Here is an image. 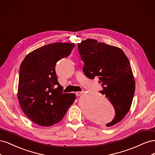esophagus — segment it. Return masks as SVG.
I'll list each match as a JSON object with an SVG mask.
<instances>
[{
  "instance_id": "esophagus-1",
  "label": "esophagus",
  "mask_w": 155,
  "mask_h": 155,
  "mask_svg": "<svg viewBox=\"0 0 155 155\" xmlns=\"http://www.w3.org/2000/svg\"><path fill=\"white\" fill-rule=\"evenodd\" d=\"M83 91H79V92H76V95L77 96H79L80 95H81V94H83Z\"/></svg>"
}]
</instances>
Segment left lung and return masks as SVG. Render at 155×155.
I'll return each instance as SVG.
<instances>
[{"label":"left lung","mask_w":155,"mask_h":155,"mask_svg":"<svg viewBox=\"0 0 155 155\" xmlns=\"http://www.w3.org/2000/svg\"><path fill=\"white\" fill-rule=\"evenodd\" d=\"M78 51L84 62L83 71L89 79L98 76L100 92L114 106L116 115L110 127L122 120L132 104L135 81L129 61L123 50L116 46L87 39L78 43Z\"/></svg>","instance_id":"left-lung-1"}]
</instances>
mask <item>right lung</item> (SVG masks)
<instances>
[{"label":"right lung","instance_id":"add662e5","mask_svg":"<svg viewBox=\"0 0 155 155\" xmlns=\"http://www.w3.org/2000/svg\"><path fill=\"white\" fill-rule=\"evenodd\" d=\"M75 44L54 43L31 51L21 64L17 97L25 114L35 124L53 125L63 119L76 99L63 92L55 64L70 55Z\"/></svg>","mask_w":155,"mask_h":155}]
</instances>
